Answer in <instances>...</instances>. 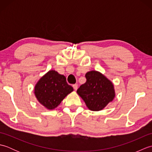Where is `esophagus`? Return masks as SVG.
<instances>
[{
  "label": "esophagus",
  "mask_w": 152,
  "mask_h": 152,
  "mask_svg": "<svg viewBox=\"0 0 152 152\" xmlns=\"http://www.w3.org/2000/svg\"><path fill=\"white\" fill-rule=\"evenodd\" d=\"M72 87H73L74 89L75 90V91H76L77 89H78V84H74V85L72 86Z\"/></svg>",
  "instance_id": "34e87169"
}]
</instances>
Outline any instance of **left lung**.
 Instances as JSON below:
<instances>
[{
  "label": "left lung",
  "instance_id": "obj_1",
  "mask_svg": "<svg viewBox=\"0 0 152 152\" xmlns=\"http://www.w3.org/2000/svg\"><path fill=\"white\" fill-rule=\"evenodd\" d=\"M85 76L86 82L78 89L77 93L90 110L101 111L114 99V86L99 71H89Z\"/></svg>",
  "mask_w": 152,
  "mask_h": 152
}]
</instances>
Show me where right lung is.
Here are the masks:
<instances>
[{"instance_id": "add662e5", "label": "right lung", "mask_w": 152, "mask_h": 152, "mask_svg": "<svg viewBox=\"0 0 152 152\" xmlns=\"http://www.w3.org/2000/svg\"><path fill=\"white\" fill-rule=\"evenodd\" d=\"M64 75L50 70L38 80L34 88L37 101L48 110H54L66 96L73 91Z\"/></svg>"}]
</instances>
